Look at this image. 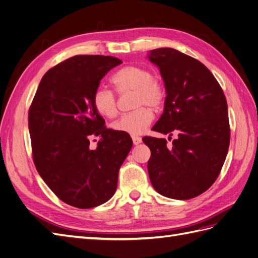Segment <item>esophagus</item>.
Segmentation results:
<instances>
[{"label":"esophagus","instance_id":"34e87169","mask_svg":"<svg viewBox=\"0 0 258 258\" xmlns=\"http://www.w3.org/2000/svg\"><path fill=\"white\" fill-rule=\"evenodd\" d=\"M132 142H134L135 145H139L142 142V139L138 136H132Z\"/></svg>","mask_w":258,"mask_h":258}]
</instances>
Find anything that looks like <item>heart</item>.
<instances>
[{
	"mask_svg": "<svg viewBox=\"0 0 258 258\" xmlns=\"http://www.w3.org/2000/svg\"><path fill=\"white\" fill-rule=\"evenodd\" d=\"M112 83L119 93L136 92L135 105L140 107L135 112L122 115L113 123V129L131 136L141 135L154 119V113L149 107L158 110L165 100L162 85L153 79L150 70L139 66H127L118 70L113 75ZM92 104L97 112L104 117L112 118L117 114L115 93L103 86H100L93 92Z\"/></svg>",
	"mask_w": 258,
	"mask_h": 258,
	"instance_id": "1",
	"label": "heart"
}]
</instances>
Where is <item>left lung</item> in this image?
Wrapping results in <instances>:
<instances>
[{"label":"left lung","instance_id":"8db88e82","mask_svg":"<svg viewBox=\"0 0 258 258\" xmlns=\"http://www.w3.org/2000/svg\"><path fill=\"white\" fill-rule=\"evenodd\" d=\"M148 59L159 68L167 97L154 131L176 139L143 138L150 147L148 175L156 191L187 200L209 189L220 174L230 141L224 92L200 61L173 48L151 50ZM169 137V139H171Z\"/></svg>","mask_w":258,"mask_h":258}]
</instances>
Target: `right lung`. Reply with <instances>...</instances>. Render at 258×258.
<instances>
[{
  "label": "right lung",
  "mask_w": 258,
  "mask_h": 258,
  "mask_svg": "<svg viewBox=\"0 0 258 258\" xmlns=\"http://www.w3.org/2000/svg\"><path fill=\"white\" fill-rule=\"evenodd\" d=\"M120 63L100 54L69 58L45 73L30 106L37 172L60 200L75 208H95L113 197L132 147L130 136L107 129L92 104L100 81ZM96 136L100 140L91 149Z\"/></svg>",
  "instance_id": "right-lung-1"
}]
</instances>
